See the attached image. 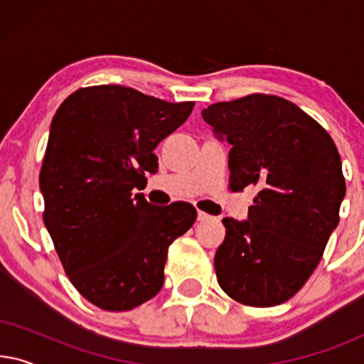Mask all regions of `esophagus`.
<instances>
[{
    "mask_svg": "<svg viewBox=\"0 0 364 364\" xmlns=\"http://www.w3.org/2000/svg\"><path fill=\"white\" fill-rule=\"evenodd\" d=\"M197 218H198V222H207V220H210V215H208V213H205V212H200L198 210V213H197Z\"/></svg>",
    "mask_w": 364,
    "mask_h": 364,
    "instance_id": "obj_1",
    "label": "esophagus"
}]
</instances>
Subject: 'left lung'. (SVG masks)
I'll return each instance as SVG.
<instances>
[{
    "mask_svg": "<svg viewBox=\"0 0 364 364\" xmlns=\"http://www.w3.org/2000/svg\"><path fill=\"white\" fill-rule=\"evenodd\" d=\"M202 117L232 146V191H258L247 220H222L218 285L243 305H280L311 277L340 222L346 193L340 154L315 119L283 97L217 102Z\"/></svg>",
    "mask_w": 364,
    "mask_h": 364,
    "instance_id": "obj_1",
    "label": "left lung"
}]
</instances>
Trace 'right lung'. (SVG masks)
<instances>
[{
    "label": "right lung",
    "mask_w": 364,
    "mask_h": 364,
    "mask_svg": "<svg viewBox=\"0 0 364 364\" xmlns=\"http://www.w3.org/2000/svg\"><path fill=\"white\" fill-rule=\"evenodd\" d=\"M192 109L109 84L79 89L54 114L39 173L44 225L69 280L102 310L156 296L168 245L196 222L191 203L157 207L134 193Z\"/></svg>",
    "instance_id": "add662e5"
}]
</instances>
